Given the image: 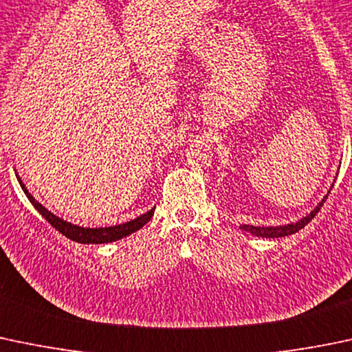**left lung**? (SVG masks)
I'll list each match as a JSON object with an SVG mask.
<instances>
[{"label":"left lung","instance_id":"1","mask_svg":"<svg viewBox=\"0 0 352 352\" xmlns=\"http://www.w3.org/2000/svg\"><path fill=\"white\" fill-rule=\"evenodd\" d=\"M331 193V191H329ZM329 195H325V198L318 203L317 206H315L314 210L309 213L307 217H303L302 220H298V222L295 223H288V226H278V227H254V226H242L241 229L249 232V234L256 235V237H266V239H274V237H286V235H292V234H296L300 229H303V227L307 226V223L310 222L311 219H314L315 215H317L318 212H320L322 205H324L325 200H327Z\"/></svg>","mask_w":352,"mask_h":352}]
</instances>
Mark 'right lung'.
<instances>
[{
  "label": "right lung",
  "mask_w": 352,
  "mask_h": 352,
  "mask_svg": "<svg viewBox=\"0 0 352 352\" xmlns=\"http://www.w3.org/2000/svg\"><path fill=\"white\" fill-rule=\"evenodd\" d=\"M18 181H20L21 190L25 191V195H27L28 200H30L32 205L37 208V212L41 213L43 219H45L47 222L54 227V229L59 230L60 234L66 235V237L71 239V241L79 242V244H104V242L118 241V239L126 237V235L133 234L135 230L142 229V227L152 219V215H154V208H152L147 213H144V215L137 217L135 220H130V222H126V223H120V226L100 227V229L79 227V226H74V223L66 222V220L59 219V217H56L54 213H50L45 206H42L41 203H38L30 193H28V190L25 188V184L21 183L20 177H18Z\"/></svg>",
  "instance_id": "add662e5"
}]
</instances>
